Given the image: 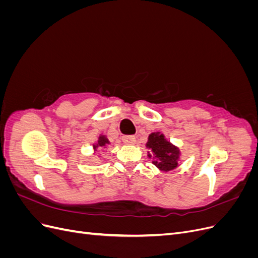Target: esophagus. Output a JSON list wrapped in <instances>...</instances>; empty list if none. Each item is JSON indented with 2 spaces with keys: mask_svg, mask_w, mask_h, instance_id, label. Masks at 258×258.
Returning <instances> with one entry per match:
<instances>
[{
  "mask_svg": "<svg viewBox=\"0 0 258 258\" xmlns=\"http://www.w3.org/2000/svg\"><path fill=\"white\" fill-rule=\"evenodd\" d=\"M136 141H137L136 138L132 136H127V137L122 138V142L126 145H134V144H136Z\"/></svg>",
  "mask_w": 258,
  "mask_h": 258,
  "instance_id": "obj_1",
  "label": "esophagus"
}]
</instances>
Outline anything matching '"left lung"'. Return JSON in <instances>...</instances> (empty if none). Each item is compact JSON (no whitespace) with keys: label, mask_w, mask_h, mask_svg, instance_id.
Masks as SVG:
<instances>
[{"label":"left lung","mask_w":258,"mask_h":258,"mask_svg":"<svg viewBox=\"0 0 258 258\" xmlns=\"http://www.w3.org/2000/svg\"><path fill=\"white\" fill-rule=\"evenodd\" d=\"M145 146L148 148L147 157L153 165L163 172H169L178 167L181 159V151L177 146L171 143L161 132H153L147 138Z\"/></svg>","instance_id":"1"}]
</instances>
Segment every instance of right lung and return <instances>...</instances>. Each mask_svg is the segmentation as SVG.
Returning a JSON list of instances; mask_svg holds the SVG:
<instances>
[{
	"label": "right lung",
	"instance_id": "1",
	"mask_svg": "<svg viewBox=\"0 0 258 258\" xmlns=\"http://www.w3.org/2000/svg\"><path fill=\"white\" fill-rule=\"evenodd\" d=\"M108 144H111V142L108 141L107 137L105 135H100L98 137V142L93 144L92 147H93V150H95V151H98L100 147H106Z\"/></svg>",
	"mask_w": 258,
	"mask_h": 258
}]
</instances>
